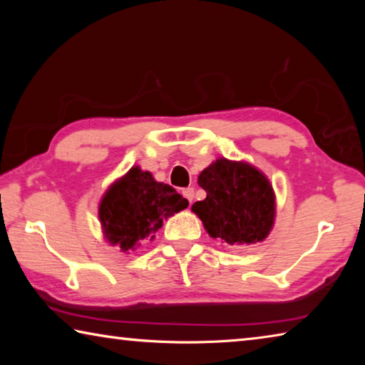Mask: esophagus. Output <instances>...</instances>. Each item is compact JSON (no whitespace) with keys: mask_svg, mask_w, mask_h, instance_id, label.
Segmentation results:
<instances>
[{"mask_svg":"<svg viewBox=\"0 0 365 365\" xmlns=\"http://www.w3.org/2000/svg\"><path fill=\"white\" fill-rule=\"evenodd\" d=\"M182 195L187 197V200L191 202L193 201V197H195V190L193 188H185L183 191H182Z\"/></svg>","mask_w":365,"mask_h":365,"instance_id":"34e87169","label":"esophagus"}]
</instances>
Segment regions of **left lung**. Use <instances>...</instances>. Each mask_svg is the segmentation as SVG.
Segmentation results:
<instances>
[{
  "instance_id": "8db88e82",
  "label": "left lung",
  "mask_w": 365,
  "mask_h": 365,
  "mask_svg": "<svg viewBox=\"0 0 365 365\" xmlns=\"http://www.w3.org/2000/svg\"><path fill=\"white\" fill-rule=\"evenodd\" d=\"M197 185L206 197L191 206L212 238L251 245L267 238L275 220V195L269 178L248 163L215 159Z\"/></svg>"
}]
</instances>
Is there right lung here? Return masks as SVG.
Returning a JSON list of instances; mask_svg holds the SVG:
<instances>
[{"label": "right lung", "mask_w": 365, "mask_h": 365, "mask_svg": "<svg viewBox=\"0 0 365 365\" xmlns=\"http://www.w3.org/2000/svg\"><path fill=\"white\" fill-rule=\"evenodd\" d=\"M188 201L170 185L156 182L150 172L132 168L110 185L98 209L103 233L122 252L154 238L163 222L183 211Z\"/></svg>", "instance_id": "1"}]
</instances>
